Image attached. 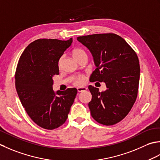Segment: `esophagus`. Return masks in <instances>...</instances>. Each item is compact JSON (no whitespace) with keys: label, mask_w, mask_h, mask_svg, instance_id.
Wrapping results in <instances>:
<instances>
[{"label":"esophagus","mask_w":160,"mask_h":160,"mask_svg":"<svg viewBox=\"0 0 160 160\" xmlns=\"http://www.w3.org/2000/svg\"><path fill=\"white\" fill-rule=\"evenodd\" d=\"M87 90V88L86 87H79L77 88V90L79 92H83V91H86Z\"/></svg>","instance_id":"esophagus-1"}]
</instances>
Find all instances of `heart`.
Returning a JSON list of instances; mask_svg holds the SVG:
<instances>
[{
    "mask_svg": "<svg viewBox=\"0 0 160 160\" xmlns=\"http://www.w3.org/2000/svg\"><path fill=\"white\" fill-rule=\"evenodd\" d=\"M72 56L77 61L81 57L86 56V52H85V51L83 50V49L75 48V49H74L72 51ZM61 64V58L59 61H58V66L60 67ZM83 82H84V77L81 76V77H79L77 78L74 83H75V85H77V86H80V85H82L83 83Z\"/></svg>",
    "mask_w": 160,
    "mask_h": 160,
    "instance_id": "b5f03b06",
    "label": "heart"
}]
</instances>
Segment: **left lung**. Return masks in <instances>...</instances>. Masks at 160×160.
Listing matches in <instances>:
<instances>
[{"label":"left lung","mask_w":160,"mask_h":160,"mask_svg":"<svg viewBox=\"0 0 160 160\" xmlns=\"http://www.w3.org/2000/svg\"><path fill=\"white\" fill-rule=\"evenodd\" d=\"M92 54L97 67L92 82L106 83V90L89 86L91 115L103 125L119 122L128 115L138 96L140 67L138 55L126 41L115 34H96L77 37Z\"/></svg>","instance_id":"obj_1"}]
</instances>
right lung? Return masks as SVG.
<instances>
[{"label":"right lung","mask_w":160,"mask_h":160,"mask_svg":"<svg viewBox=\"0 0 160 160\" xmlns=\"http://www.w3.org/2000/svg\"><path fill=\"white\" fill-rule=\"evenodd\" d=\"M72 38L38 39L25 49L15 74L18 95L25 111L41 128L53 130L66 121L77 90L52 89L53 77L59 74L58 61Z\"/></svg>","instance_id":"add662e5"}]
</instances>
